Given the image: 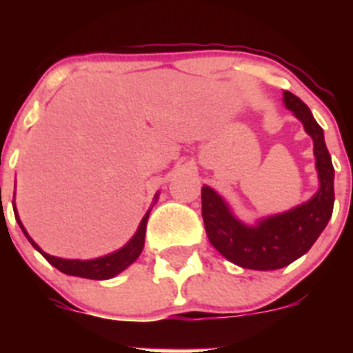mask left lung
Listing matches in <instances>:
<instances>
[{"instance_id":"obj_1","label":"left lung","mask_w":353,"mask_h":353,"mask_svg":"<svg viewBox=\"0 0 353 353\" xmlns=\"http://www.w3.org/2000/svg\"><path fill=\"white\" fill-rule=\"evenodd\" d=\"M285 105L304 123L314 143L320 189L307 203L267 217L256 226H245L214 189L201 187V214L210 244L244 269L276 270L301 258L316 242L334 208V168L322 127L297 95L285 92Z\"/></svg>"}]
</instances>
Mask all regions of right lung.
<instances>
[{
  "label": "right lung",
  "mask_w": 353,
  "mask_h": 353,
  "mask_svg": "<svg viewBox=\"0 0 353 353\" xmlns=\"http://www.w3.org/2000/svg\"><path fill=\"white\" fill-rule=\"evenodd\" d=\"M14 212L17 214L15 210V205H14ZM148 215L150 210L146 212L145 217H143L141 224H139L138 232L136 235L130 239V242L127 245H123L121 249L118 251L111 252L108 256H102V258H97V260H88V261H81V260H63V258H56L48 254V252H43L39 245L31 240V236L28 235L24 226L21 224L19 221V215H15V219H17L19 226L21 230L24 232V235L28 236V240L31 242V245L37 249V251L42 254L52 267L60 270V272L68 274V276H77V277H86V279H97V281H102V279H109V277H114L117 274H120L121 270H125L130 263L138 260V256L141 254L143 251V245H145V235H146V221H148Z\"/></svg>",
  "instance_id": "1"
}]
</instances>
